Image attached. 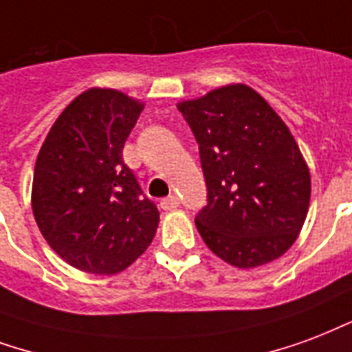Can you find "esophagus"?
Masks as SVG:
<instances>
[{"label": "esophagus", "mask_w": 352, "mask_h": 352, "mask_svg": "<svg viewBox=\"0 0 352 352\" xmlns=\"http://www.w3.org/2000/svg\"><path fill=\"white\" fill-rule=\"evenodd\" d=\"M160 207H162L164 210H175L177 207H179V197L168 196L166 199H162V201H160Z\"/></svg>", "instance_id": "obj_1"}]
</instances>
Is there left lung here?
Returning <instances> with one entry per match:
<instances>
[{"instance_id": "left-lung-1", "label": "left lung", "mask_w": 352, "mask_h": 352, "mask_svg": "<svg viewBox=\"0 0 352 352\" xmlns=\"http://www.w3.org/2000/svg\"><path fill=\"white\" fill-rule=\"evenodd\" d=\"M196 136L209 190L196 228L236 269L274 261L306 222L311 177L283 119L246 83H228L177 104Z\"/></svg>"}]
</instances>
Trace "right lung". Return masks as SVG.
I'll return each mask as SVG.
<instances>
[{
	"label": "right lung",
	"instance_id": "obj_1",
	"mask_svg": "<svg viewBox=\"0 0 352 352\" xmlns=\"http://www.w3.org/2000/svg\"><path fill=\"white\" fill-rule=\"evenodd\" d=\"M145 104L89 87L65 108L38 151L31 209L44 241L70 267L113 276L155 239L158 209L142 199L123 147Z\"/></svg>",
	"mask_w": 352,
	"mask_h": 352
}]
</instances>
